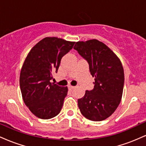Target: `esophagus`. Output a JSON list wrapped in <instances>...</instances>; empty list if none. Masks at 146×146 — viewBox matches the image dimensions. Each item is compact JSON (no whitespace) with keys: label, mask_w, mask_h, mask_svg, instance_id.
<instances>
[{"label":"esophagus","mask_w":146,"mask_h":146,"mask_svg":"<svg viewBox=\"0 0 146 146\" xmlns=\"http://www.w3.org/2000/svg\"><path fill=\"white\" fill-rule=\"evenodd\" d=\"M68 89H69L70 90H73V88H75V87L73 86H71V85H68Z\"/></svg>","instance_id":"1"}]
</instances>
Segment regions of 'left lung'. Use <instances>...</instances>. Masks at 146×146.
<instances>
[{
    "label": "left lung",
    "mask_w": 146,
    "mask_h": 146,
    "mask_svg": "<svg viewBox=\"0 0 146 146\" xmlns=\"http://www.w3.org/2000/svg\"><path fill=\"white\" fill-rule=\"evenodd\" d=\"M74 49L88 62L95 78L94 88L86 90L84 96L78 100L80 112L91 121L104 120L121 102L124 84L122 64L110 48L96 39L77 42Z\"/></svg>",
    "instance_id": "8db88e82"
}]
</instances>
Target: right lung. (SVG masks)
<instances>
[{"mask_svg": "<svg viewBox=\"0 0 146 146\" xmlns=\"http://www.w3.org/2000/svg\"><path fill=\"white\" fill-rule=\"evenodd\" d=\"M75 42L57 37H46L38 42L28 53L22 66L20 87L25 105L35 116L48 119L57 116L67 95V87L51 83L62 58Z\"/></svg>", "mask_w": 146, "mask_h": 146, "instance_id": "obj_1", "label": "right lung"}]
</instances>
